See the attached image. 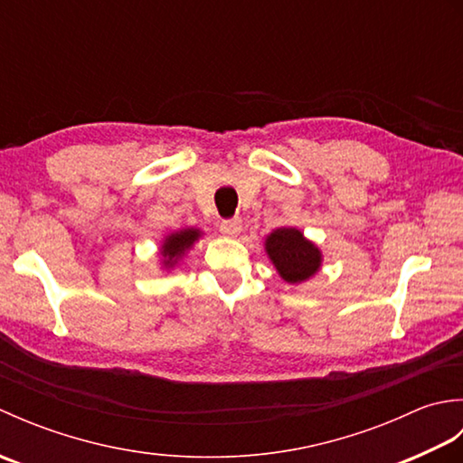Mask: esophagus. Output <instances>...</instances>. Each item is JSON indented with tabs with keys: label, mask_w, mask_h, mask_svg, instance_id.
Segmentation results:
<instances>
[{
	"label": "esophagus",
	"mask_w": 463,
	"mask_h": 463,
	"mask_svg": "<svg viewBox=\"0 0 463 463\" xmlns=\"http://www.w3.org/2000/svg\"><path fill=\"white\" fill-rule=\"evenodd\" d=\"M242 231V221L241 219H226L221 222V232L226 237H237Z\"/></svg>",
	"instance_id": "1"
}]
</instances>
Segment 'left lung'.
I'll return each instance as SVG.
<instances>
[{
    "mask_svg": "<svg viewBox=\"0 0 463 463\" xmlns=\"http://www.w3.org/2000/svg\"><path fill=\"white\" fill-rule=\"evenodd\" d=\"M264 244L279 274L290 284L308 280L320 269V250L297 229H277Z\"/></svg>",
    "mask_w": 463,
    "mask_h": 463,
    "instance_id": "left-lung-1",
    "label": "left lung"
}]
</instances>
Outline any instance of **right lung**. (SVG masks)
<instances>
[{"label":"right lung","instance_id":"1","mask_svg":"<svg viewBox=\"0 0 463 463\" xmlns=\"http://www.w3.org/2000/svg\"><path fill=\"white\" fill-rule=\"evenodd\" d=\"M199 237H201V231L196 229H184V231L169 234V237L165 239L163 249H161V254L165 257L163 260L165 267H173V264H176V260H179L183 254L193 247L194 241H199Z\"/></svg>","mask_w":463,"mask_h":463}]
</instances>
